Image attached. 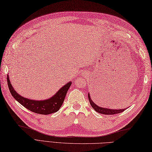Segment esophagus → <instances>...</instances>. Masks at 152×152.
Listing matches in <instances>:
<instances>
[{
  "label": "esophagus",
  "instance_id": "34e87169",
  "mask_svg": "<svg viewBox=\"0 0 152 152\" xmlns=\"http://www.w3.org/2000/svg\"><path fill=\"white\" fill-rule=\"evenodd\" d=\"M82 74L85 75H86V73H84V72H83V73H82Z\"/></svg>",
  "mask_w": 152,
  "mask_h": 152
}]
</instances>
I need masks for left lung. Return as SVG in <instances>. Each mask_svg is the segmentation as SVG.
<instances>
[{
  "mask_svg": "<svg viewBox=\"0 0 152 152\" xmlns=\"http://www.w3.org/2000/svg\"><path fill=\"white\" fill-rule=\"evenodd\" d=\"M88 99L89 100L90 104L91 105V107L94 108L96 112H97L98 113L104 114V115H115V114H117V113H120L123 112L125 109H122V110H112V109H108V108H104L98 107V106L96 105L93 101L91 100L90 95L88 94Z\"/></svg>",
  "mask_w": 152,
  "mask_h": 152,
  "instance_id": "left-lung-1",
  "label": "left lung"
}]
</instances>
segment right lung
<instances>
[{
	"label": "right lung",
	"instance_id": "obj_1",
	"mask_svg": "<svg viewBox=\"0 0 152 152\" xmlns=\"http://www.w3.org/2000/svg\"><path fill=\"white\" fill-rule=\"evenodd\" d=\"M7 80L9 89L15 99L31 112L41 115H48L58 111L62 106L67 91L72 84L71 82H68L62 87L52 98L46 100L37 101L27 99L18 94L12 87L8 75Z\"/></svg>",
	"mask_w": 152,
	"mask_h": 152
}]
</instances>
